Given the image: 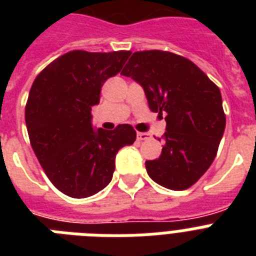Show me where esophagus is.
I'll return each instance as SVG.
<instances>
[{
	"mask_svg": "<svg viewBox=\"0 0 256 256\" xmlns=\"http://www.w3.org/2000/svg\"><path fill=\"white\" fill-rule=\"evenodd\" d=\"M150 138L148 132H136V140H146Z\"/></svg>",
	"mask_w": 256,
	"mask_h": 256,
	"instance_id": "34e87169",
	"label": "esophagus"
}]
</instances>
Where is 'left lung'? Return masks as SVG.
I'll list each match as a JSON object with an SVG mask.
<instances>
[{"mask_svg":"<svg viewBox=\"0 0 256 256\" xmlns=\"http://www.w3.org/2000/svg\"><path fill=\"white\" fill-rule=\"evenodd\" d=\"M122 74L142 86L152 112L166 114L164 144L158 160H146L148 176L186 190L218 152L226 128L220 90L190 60L160 50L134 53Z\"/></svg>","mask_w":256,"mask_h":256,"instance_id":"8db88e82","label":"left lung"}]
</instances>
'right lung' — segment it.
<instances>
[{
  "label": "right lung",
  "mask_w": 256,
  "mask_h": 256,
  "mask_svg": "<svg viewBox=\"0 0 256 256\" xmlns=\"http://www.w3.org/2000/svg\"><path fill=\"white\" fill-rule=\"evenodd\" d=\"M130 52L74 50L48 65L34 80L25 120L34 154L48 178L72 198H88L112 182L116 156L136 138L130 124L92 128V108L100 88L120 73Z\"/></svg>",
  "instance_id": "add662e5"
}]
</instances>
